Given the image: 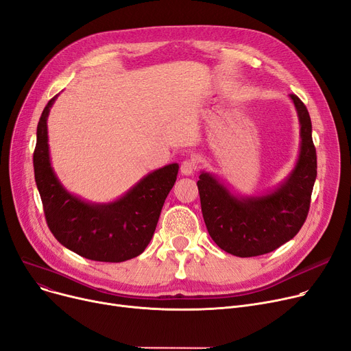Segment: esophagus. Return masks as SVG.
<instances>
[{
  "instance_id": "34e87169",
  "label": "esophagus",
  "mask_w": 351,
  "mask_h": 351,
  "mask_svg": "<svg viewBox=\"0 0 351 351\" xmlns=\"http://www.w3.org/2000/svg\"><path fill=\"white\" fill-rule=\"evenodd\" d=\"M195 171H196V165H195L193 160L186 159V160L182 162V165H180V173L183 176H191V175L195 173Z\"/></svg>"
}]
</instances>
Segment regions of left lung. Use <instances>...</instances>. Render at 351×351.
Instances as JSON below:
<instances>
[{
	"label": "left lung",
	"instance_id": "1",
	"mask_svg": "<svg viewBox=\"0 0 351 351\" xmlns=\"http://www.w3.org/2000/svg\"><path fill=\"white\" fill-rule=\"evenodd\" d=\"M300 125V151L290 173L271 189L241 195L215 173L202 171L200 206L213 242L237 257L261 256L289 242L302 229L317 176L311 121L304 104L289 95Z\"/></svg>",
	"mask_w": 351,
	"mask_h": 351
}]
</instances>
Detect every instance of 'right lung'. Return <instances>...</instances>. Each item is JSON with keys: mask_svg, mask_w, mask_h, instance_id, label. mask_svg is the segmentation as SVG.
Returning a JSON list of instances; mask_svg holds the SVG:
<instances>
[{"mask_svg": "<svg viewBox=\"0 0 351 351\" xmlns=\"http://www.w3.org/2000/svg\"><path fill=\"white\" fill-rule=\"evenodd\" d=\"M55 95L36 126L34 173L49 230L57 241L85 259L121 263L139 256L149 245L159 215L176 182L178 163L152 171L106 204H97L65 189L55 173L48 145V115Z\"/></svg>", "mask_w": 351, "mask_h": 351, "instance_id": "obj_1", "label": "right lung"}]
</instances>
